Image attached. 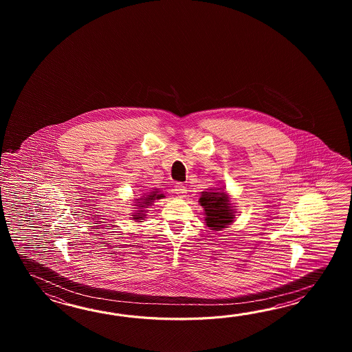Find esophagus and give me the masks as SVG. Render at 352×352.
Instances as JSON below:
<instances>
[{
  "label": "esophagus",
  "instance_id": "34e87169",
  "mask_svg": "<svg viewBox=\"0 0 352 352\" xmlns=\"http://www.w3.org/2000/svg\"><path fill=\"white\" fill-rule=\"evenodd\" d=\"M175 191H176V194L181 195H185L186 194L187 188L182 182H177L176 185H175Z\"/></svg>",
  "mask_w": 352,
  "mask_h": 352
}]
</instances>
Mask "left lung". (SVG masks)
<instances>
[{
  "instance_id": "8db88e82",
  "label": "left lung",
  "mask_w": 352,
  "mask_h": 352,
  "mask_svg": "<svg viewBox=\"0 0 352 352\" xmlns=\"http://www.w3.org/2000/svg\"><path fill=\"white\" fill-rule=\"evenodd\" d=\"M200 204L205 210L206 225L211 230H221L223 228H226L232 223L234 219V210L230 206L232 204L229 201L228 195L223 191H204L200 197Z\"/></svg>"
}]
</instances>
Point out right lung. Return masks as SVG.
<instances>
[{
    "mask_svg": "<svg viewBox=\"0 0 352 352\" xmlns=\"http://www.w3.org/2000/svg\"><path fill=\"white\" fill-rule=\"evenodd\" d=\"M161 197H165V195L160 194L157 190L156 191H152L150 195H146V197H143L142 201L140 202L137 206H138V209H140V212L133 217V219L135 220H142L143 217H144V209H147L148 206H150L152 202L155 201V200H157V199H161ZM138 200V199H137Z\"/></svg>",
    "mask_w": 352,
    "mask_h": 352,
    "instance_id": "1",
    "label": "right lung"
}]
</instances>
